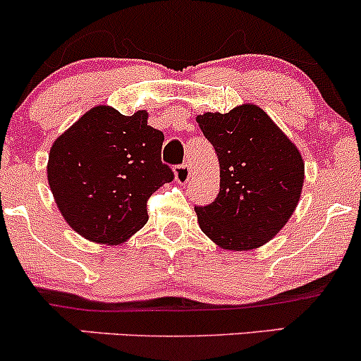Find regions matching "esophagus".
<instances>
[{
    "label": "esophagus",
    "mask_w": 361,
    "mask_h": 361,
    "mask_svg": "<svg viewBox=\"0 0 361 361\" xmlns=\"http://www.w3.org/2000/svg\"><path fill=\"white\" fill-rule=\"evenodd\" d=\"M190 174H192V171H190V166L187 164V162H183V164H178L176 168H174V178H176L178 183H187V181L190 180Z\"/></svg>",
    "instance_id": "1"
}]
</instances>
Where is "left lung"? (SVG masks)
<instances>
[{
    "label": "left lung",
    "instance_id": "1",
    "mask_svg": "<svg viewBox=\"0 0 361 361\" xmlns=\"http://www.w3.org/2000/svg\"><path fill=\"white\" fill-rule=\"evenodd\" d=\"M197 121L221 168L217 197L195 207L202 231L226 250L260 247L298 205L305 174L298 149L253 104Z\"/></svg>",
    "mask_w": 361,
    "mask_h": 361
}]
</instances>
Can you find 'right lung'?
Segmentation results:
<instances>
[{
  "mask_svg": "<svg viewBox=\"0 0 361 361\" xmlns=\"http://www.w3.org/2000/svg\"><path fill=\"white\" fill-rule=\"evenodd\" d=\"M164 133L108 106L87 111L53 144L47 180L59 211L78 235L118 243L147 223V200L174 173L161 161Z\"/></svg>",
  "mask_w": 361,
  "mask_h": 361,
  "instance_id": "add662e5",
  "label": "right lung"
}]
</instances>
